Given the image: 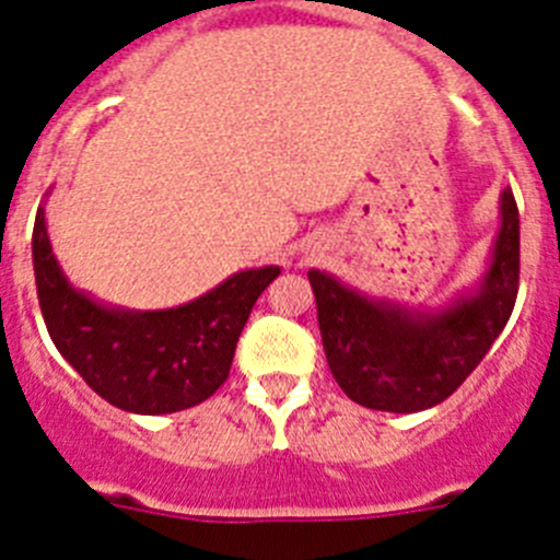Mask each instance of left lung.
<instances>
[{
    "label": "left lung",
    "instance_id": "8db88e82",
    "mask_svg": "<svg viewBox=\"0 0 560 560\" xmlns=\"http://www.w3.org/2000/svg\"><path fill=\"white\" fill-rule=\"evenodd\" d=\"M502 229L475 292L441 310H410L368 299L324 270H310L317 326L331 376L371 410L418 412L441 405L466 382L505 329L518 292V209L500 198Z\"/></svg>",
    "mask_w": 560,
    "mask_h": 560
}]
</instances>
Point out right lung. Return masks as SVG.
I'll return each instance as SVG.
<instances>
[{"label": "right lung", "instance_id": "obj_1", "mask_svg": "<svg viewBox=\"0 0 560 560\" xmlns=\"http://www.w3.org/2000/svg\"><path fill=\"white\" fill-rule=\"evenodd\" d=\"M33 268L44 324L60 357L108 405L139 416L209 399L229 380L256 299L281 273L273 265L243 270L175 310L105 306L67 281L49 245L44 206L35 214Z\"/></svg>", "mask_w": 560, "mask_h": 560}]
</instances>
